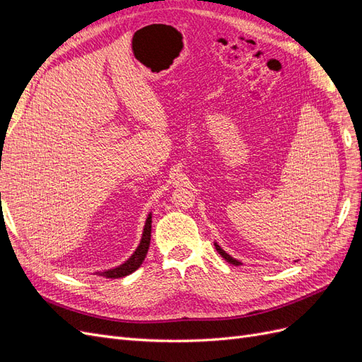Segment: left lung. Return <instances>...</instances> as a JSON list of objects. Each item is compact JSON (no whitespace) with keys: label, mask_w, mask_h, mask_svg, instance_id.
<instances>
[{"label":"left lung","mask_w":362,"mask_h":362,"mask_svg":"<svg viewBox=\"0 0 362 362\" xmlns=\"http://www.w3.org/2000/svg\"><path fill=\"white\" fill-rule=\"evenodd\" d=\"M214 246H216V250L218 252V254H221L228 262H231V264H234V266H242V261H238V259H235V258H233L231 255H228L226 254V252L221 247V246H218L217 243H214Z\"/></svg>","instance_id":"8db88e82"}]
</instances>
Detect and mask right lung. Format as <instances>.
Masks as SVG:
<instances>
[{"label": "right lung", "instance_id": "right-lung-1", "mask_svg": "<svg viewBox=\"0 0 362 362\" xmlns=\"http://www.w3.org/2000/svg\"><path fill=\"white\" fill-rule=\"evenodd\" d=\"M151 223H152V216L149 214L148 218H146V223H145V228H144V235H141V240H140V245L137 246L136 252L133 255H131L124 264H120L115 269H110V270H105V272H100L98 275L100 276H105V278H124L127 275H129V273H133L134 270H137L141 262H144L146 254H148V249H149V243H151Z\"/></svg>", "mask_w": 362, "mask_h": 362}]
</instances>
